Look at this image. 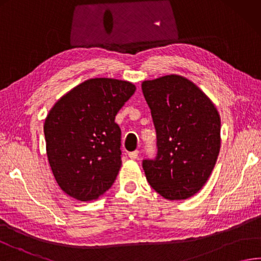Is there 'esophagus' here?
I'll return each instance as SVG.
<instances>
[{
	"instance_id": "1",
	"label": "esophagus",
	"mask_w": 261,
	"mask_h": 261,
	"mask_svg": "<svg viewBox=\"0 0 261 261\" xmlns=\"http://www.w3.org/2000/svg\"><path fill=\"white\" fill-rule=\"evenodd\" d=\"M128 156L130 159H137L139 158V151H133V152H129L128 153Z\"/></svg>"
}]
</instances>
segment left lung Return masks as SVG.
<instances>
[{"label": "left lung", "mask_w": 261, "mask_h": 261, "mask_svg": "<svg viewBox=\"0 0 261 261\" xmlns=\"http://www.w3.org/2000/svg\"><path fill=\"white\" fill-rule=\"evenodd\" d=\"M142 91L156 132L158 153L143 160L146 179L168 200H185L202 189L220 150V116L188 78L144 81Z\"/></svg>", "instance_id": "1"}]
</instances>
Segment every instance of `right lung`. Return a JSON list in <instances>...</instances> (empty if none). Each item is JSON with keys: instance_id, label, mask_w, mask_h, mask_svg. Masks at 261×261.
<instances>
[{"instance_id": "add662e5", "label": "right lung", "mask_w": 261, "mask_h": 261, "mask_svg": "<svg viewBox=\"0 0 261 261\" xmlns=\"http://www.w3.org/2000/svg\"><path fill=\"white\" fill-rule=\"evenodd\" d=\"M136 87L114 78L83 82L57 101L44 122L46 154L58 185L71 198L95 200L121 167L116 115Z\"/></svg>"}]
</instances>
